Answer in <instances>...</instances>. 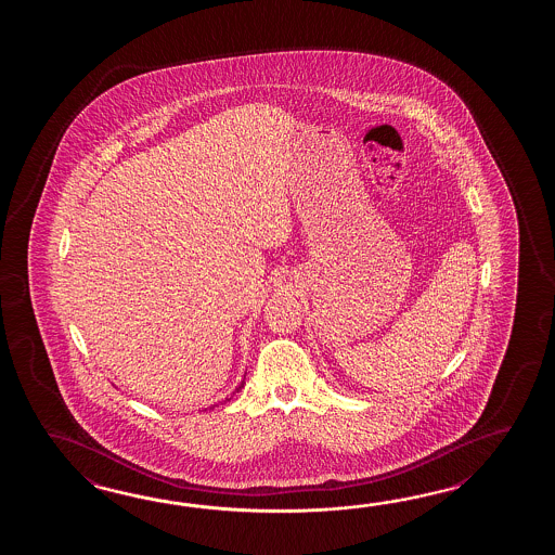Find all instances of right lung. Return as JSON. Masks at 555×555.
<instances>
[{
	"instance_id": "obj_1",
	"label": "right lung",
	"mask_w": 555,
	"mask_h": 555,
	"mask_svg": "<svg viewBox=\"0 0 555 555\" xmlns=\"http://www.w3.org/2000/svg\"><path fill=\"white\" fill-rule=\"evenodd\" d=\"M242 387H244V380H242V385H240V387H237V390L242 389ZM225 401H230V399H225Z\"/></svg>"
}]
</instances>
